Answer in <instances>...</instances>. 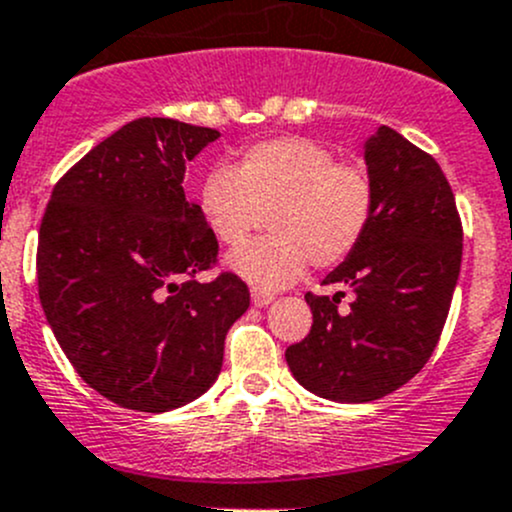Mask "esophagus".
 I'll return each mask as SVG.
<instances>
[{"mask_svg":"<svg viewBox=\"0 0 512 512\" xmlns=\"http://www.w3.org/2000/svg\"><path fill=\"white\" fill-rule=\"evenodd\" d=\"M273 300V293H268V291H258V288H254V291H251V303L256 305V308H263V305H268Z\"/></svg>","mask_w":512,"mask_h":512,"instance_id":"esophagus-1","label":"esophagus"}]
</instances>
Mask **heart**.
<instances>
[{
    "label": "heart",
    "mask_w": 512,
    "mask_h": 512,
    "mask_svg": "<svg viewBox=\"0 0 512 512\" xmlns=\"http://www.w3.org/2000/svg\"><path fill=\"white\" fill-rule=\"evenodd\" d=\"M377 192L362 162L337 160L310 138H273L239 152L231 170L217 167L199 187V214L219 244H244L268 221L271 234L241 246L229 268L256 288L298 281L308 263L330 268L365 239Z\"/></svg>",
    "instance_id": "b5f03b06"
}]
</instances>
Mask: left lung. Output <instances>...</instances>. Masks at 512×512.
<instances>
[{"instance_id":"8db88e82","label":"left lung","mask_w":512,"mask_h":512,"mask_svg":"<svg viewBox=\"0 0 512 512\" xmlns=\"http://www.w3.org/2000/svg\"><path fill=\"white\" fill-rule=\"evenodd\" d=\"M377 204L362 244L325 286L355 300L305 293L313 328L286 350L293 377L333 402H372L407 384L429 362L461 271L463 226L439 162L397 130L365 145Z\"/></svg>"}]
</instances>
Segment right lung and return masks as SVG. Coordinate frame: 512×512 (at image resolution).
I'll list each match as a JSON object with an SVG mask.
<instances>
[{"mask_svg":"<svg viewBox=\"0 0 512 512\" xmlns=\"http://www.w3.org/2000/svg\"><path fill=\"white\" fill-rule=\"evenodd\" d=\"M219 130L138 118L56 182L36 249L39 300L78 377L123 409L160 414L207 392L249 308L219 241L184 197V167Z\"/></svg>","mask_w":512,"mask_h":512,"instance_id":"1","label":"right lung"}]
</instances>
